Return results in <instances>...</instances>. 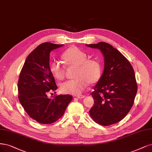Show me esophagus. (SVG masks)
Returning a JSON list of instances; mask_svg holds the SVG:
<instances>
[{
    "mask_svg": "<svg viewBox=\"0 0 152 152\" xmlns=\"http://www.w3.org/2000/svg\"><path fill=\"white\" fill-rule=\"evenodd\" d=\"M77 97L78 99H83V98L85 97V96H83V95H78V96H77Z\"/></svg>",
    "mask_w": 152,
    "mask_h": 152,
    "instance_id": "1",
    "label": "esophagus"
}]
</instances>
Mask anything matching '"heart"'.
Here are the masks:
<instances>
[{
    "label": "heart",
    "instance_id": "b5f03b06",
    "mask_svg": "<svg viewBox=\"0 0 152 152\" xmlns=\"http://www.w3.org/2000/svg\"><path fill=\"white\" fill-rule=\"evenodd\" d=\"M61 58L67 68H76L74 78L60 85V91L63 94L78 95L88 86L94 84L100 79L102 73L101 63L97 60L88 58V55L76 46L65 50ZM49 70L56 79L61 80L65 78V67L60 62L53 60L50 63Z\"/></svg>",
    "mask_w": 152,
    "mask_h": 152
}]
</instances>
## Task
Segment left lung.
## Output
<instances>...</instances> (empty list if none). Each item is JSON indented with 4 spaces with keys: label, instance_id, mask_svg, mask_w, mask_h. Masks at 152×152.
I'll return each instance as SVG.
<instances>
[{
    "label": "left lung",
    "instance_id": "1",
    "mask_svg": "<svg viewBox=\"0 0 152 152\" xmlns=\"http://www.w3.org/2000/svg\"><path fill=\"white\" fill-rule=\"evenodd\" d=\"M86 46L100 50L104 57L103 74L91 93L94 104L90 115L102 126L117 123L133 105L138 89L134 70L124 56L112 45L99 42Z\"/></svg>",
    "mask_w": 152,
    "mask_h": 152
}]
</instances>
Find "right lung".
Returning <instances> with one entry per match:
<instances>
[{"mask_svg": "<svg viewBox=\"0 0 152 152\" xmlns=\"http://www.w3.org/2000/svg\"><path fill=\"white\" fill-rule=\"evenodd\" d=\"M64 46L43 43L28 55L18 80V98L25 111L35 121L51 124L64 115L73 97L69 94L48 98L49 92L57 89L49 70L50 52Z\"/></svg>", "mask_w": 152, "mask_h": 152, "instance_id": "right-lung-1", "label": "right lung"}]
</instances>
